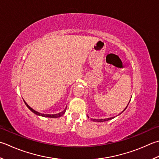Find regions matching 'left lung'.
I'll return each mask as SVG.
<instances>
[{"mask_svg": "<svg viewBox=\"0 0 159 159\" xmlns=\"http://www.w3.org/2000/svg\"><path fill=\"white\" fill-rule=\"evenodd\" d=\"M129 103H128V104H129ZM128 104H127V107H126L125 109H124V110H123L121 113H123V111L126 110V108L127 107V106H128ZM121 113H120L119 115H120ZM88 117L89 118L88 116ZM115 117H116V116H113V117H110V118H107V119H91V120H93V121H95V122H104V121H107V120H111V119H114Z\"/></svg>", "mask_w": 159, "mask_h": 159, "instance_id": "obj_1", "label": "left lung"}]
</instances>
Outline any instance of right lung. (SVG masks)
<instances>
[{"mask_svg":"<svg viewBox=\"0 0 159 159\" xmlns=\"http://www.w3.org/2000/svg\"><path fill=\"white\" fill-rule=\"evenodd\" d=\"M24 102H25V105H26V106L30 109V110L32 111L33 113H34L35 114H36L37 116H43V117H48V118H58V117H61V116H63V115L65 114V111H66V109H67V107L65 108V110H63V111H61V112H59V113H57V114H42V113H40V112H39V111H36V110H34V109H32V107H31L30 106H29V105H28L27 103H26V102L24 101Z\"/></svg>","mask_w":159,"mask_h":159,"instance_id":"add662e5","label":"right lung"}]
</instances>
